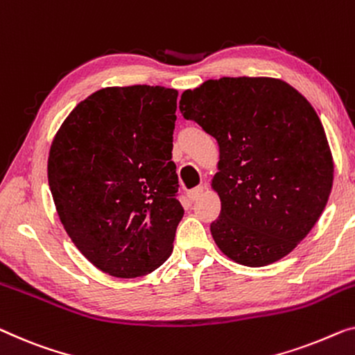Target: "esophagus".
Returning a JSON list of instances; mask_svg holds the SVG:
<instances>
[{
	"mask_svg": "<svg viewBox=\"0 0 355 355\" xmlns=\"http://www.w3.org/2000/svg\"><path fill=\"white\" fill-rule=\"evenodd\" d=\"M202 193H203V186H197L195 189L189 190L187 197H189L190 202H195V200H198V197H200V195H202Z\"/></svg>",
	"mask_w": 355,
	"mask_h": 355,
	"instance_id": "1",
	"label": "esophagus"
}]
</instances>
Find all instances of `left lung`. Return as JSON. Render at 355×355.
<instances>
[{"mask_svg": "<svg viewBox=\"0 0 355 355\" xmlns=\"http://www.w3.org/2000/svg\"><path fill=\"white\" fill-rule=\"evenodd\" d=\"M179 110L219 146L211 187L220 214L209 225L218 248L248 267L295 250L333 186L331 150L314 107L282 80L224 76L184 91Z\"/></svg>", "mask_w": 355, "mask_h": 355, "instance_id": "obj_1", "label": "left lung"}]
</instances>
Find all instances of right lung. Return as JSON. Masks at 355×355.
I'll return each instance as SVG.
<instances>
[{
  "label": "right lung",
  "mask_w": 355,
  "mask_h": 355,
  "mask_svg": "<svg viewBox=\"0 0 355 355\" xmlns=\"http://www.w3.org/2000/svg\"><path fill=\"white\" fill-rule=\"evenodd\" d=\"M178 91L114 86L81 101L51 144L48 181L65 232L105 274L135 279L173 253L184 208L173 157Z\"/></svg>",
  "instance_id": "right-lung-1"
}]
</instances>
